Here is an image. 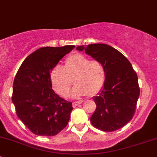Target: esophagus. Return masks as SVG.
<instances>
[{
	"label": "esophagus",
	"mask_w": 157,
	"mask_h": 157,
	"mask_svg": "<svg viewBox=\"0 0 157 157\" xmlns=\"http://www.w3.org/2000/svg\"><path fill=\"white\" fill-rule=\"evenodd\" d=\"M81 103H82L81 101H78V102H73V107L77 106V105H80V104H81Z\"/></svg>",
	"instance_id": "obj_1"
}]
</instances>
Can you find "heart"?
Listing matches in <instances>:
<instances>
[{
    "label": "heart",
    "instance_id": "1",
    "mask_svg": "<svg viewBox=\"0 0 157 157\" xmlns=\"http://www.w3.org/2000/svg\"><path fill=\"white\" fill-rule=\"evenodd\" d=\"M50 79L54 90L63 97L67 96L74 80L76 85L71 95L80 99L87 94H96L102 90L106 80V68L99 60H90L81 54H75L65 60L64 67H54Z\"/></svg>",
    "mask_w": 157,
    "mask_h": 157
}]
</instances>
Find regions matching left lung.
<instances>
[{
  "mask_svg": "<svg viewBox=\"0 0 157 157\" xmlns=\"http://www.w3.org/2000/svg\"><path fill=\"white\" fill-rule=\"evenodd\" d=\"M77 50L102 62L106 68L103 88L93 99L96 104L90 121L103 131H114L132 119L140 96L137 73L120 52L106 44H90Z\"/></svg>",
  "mask_w": 157,
  "mask_h": 157,
  "instance_id": "obj_1",
  "label": "left lung"
}]
</instances>
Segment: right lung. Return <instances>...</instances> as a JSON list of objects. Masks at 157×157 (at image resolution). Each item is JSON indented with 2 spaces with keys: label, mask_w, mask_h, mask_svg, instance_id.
<instances>
[{
  "label": "right lung",
  "mask_w": 157,
  "mask_h": 157,
  "mask_svg": "<svg viewBox=\"0 0 157 157\" xmlns=\"http://www.w3.org/2000/svg\"><path fill=\"white\" fill-rule=\"evenodd\" d=\"M74 45L43 47L22 63L14 78L12 102L22 122L39 136H55L67 126L71 102L52 90L50 73Z\"/></svg>",
  "instance_id": "right-lung-1"
}]
</instances>
